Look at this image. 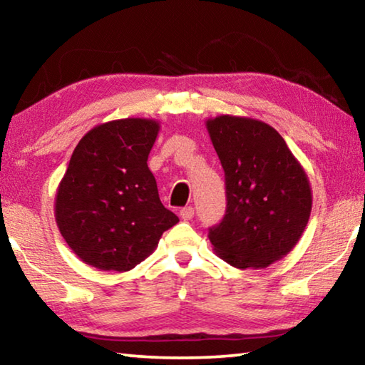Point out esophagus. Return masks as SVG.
Instances as JSON below:
<instances>
[{"label": "esophagus", "mask_w": 365, "mask_h": 365, "mask_svg": "<svg viewBox=\"0 0 365 365\" xmlns=\"http://www.w3.org/2000/svg\"><path fill=\"white\" fill-rule=\"evenodd\" d=\"M193 215H195V209L191 207V206L183 207L182 211H180V217H182V220H191V219H193Z\"/></svg>", "instance_id": "obj_1"}]
</instances>
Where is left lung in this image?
<instances>
[{
  "mask_svg": "<svg viewBox=\"0 0 365 365\" xmlns=\"http://www.w3.org/2000/svg\"><path fill=\"white\" fill-rule=\"evenodd\" d=\"M225 172L227 209L209 228L217 256L237 269H264L298 243L312 209L309 178L274 127L250 117L206 122Z\"/></svg>",
  "mask_w": 365,
  "mask_h": 365,
  "instance_id": "left-lung-1",
  "label": "left lung"
}]
</instances>
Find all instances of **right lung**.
<instances>
[{"label": "right lung", "mask_w": 365, "mask_h": 365, "mask_svg": "<svg viewBox=\"0 0 365 365\" xmlns=\"http://www.w3.org/2000/svg\"><path fill=\"white\" fill-rule=\"evenodd\" d=\"M158 132L153 119L106 122L91 128L72 153L54 215L66 243L91 267L133 269L178 222L160 202L146 164Z\"/></svg>", "instance_id": "1"}]
</instances>
